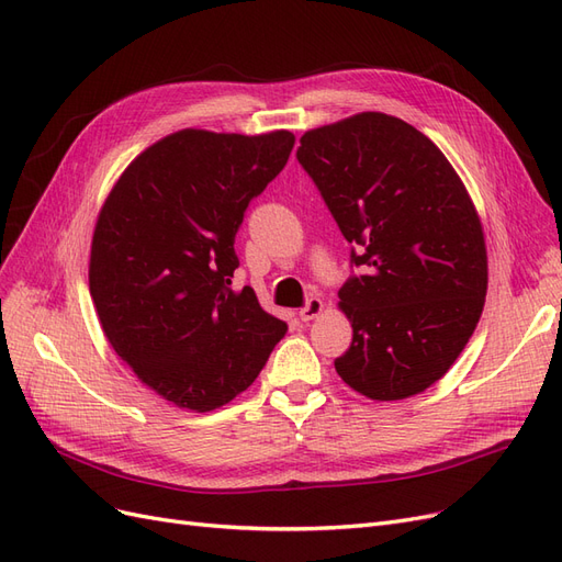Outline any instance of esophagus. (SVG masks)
<instances>
[{"mask_svg": "<svg viewBox=\"0 0 562 562\" xmlns=\"http://www.w3.org/2000/svg\"><path fill=\"white\" fill-rule=\"evenodd\" d=\"M323 307H326V304H323L321 297H310L307 304H304V307L300 310V318L302 321H314L316 316H321Z\"/></svg>", "mask_w": 562, "mask_h": 562, "instance_id": "1", "label": "esophagus"}]
</instances>
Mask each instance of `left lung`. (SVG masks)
<instances>
[{
    "mask_svg": "<svg viewBox=\"0 0 562 562\" xmlns=\"http://www.w3.org/2000/svg\"><path fill=\"white\" fill-rule=\"evenodd\" d=\"M297 161L363 269L337 293L353 330L337 375L372 401L422 394L467 347L487 293L462 178L427 135L382 112L307 131Z\"/></svg>",
    "mask_w": 562,
    "mask_h": 562,
    "instance_id": "1",
    "label": "left lung"
}]
</instances>
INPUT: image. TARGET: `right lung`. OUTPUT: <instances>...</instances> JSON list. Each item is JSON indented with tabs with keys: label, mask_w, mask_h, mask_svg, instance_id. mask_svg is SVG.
<instances>
[{
	"label": "right lung",
	"mask_w": 562,
	"mask_h": 562,
	"mask_svg": "<svg viewBox=\"0 0 562 562\" xmlns=\"http://www.w3.org/2000/svg\"><path fill=\"white\" fill-rule=\"evenodd\" d=\"M293 145L291 131L182 128L140 151L98 213L89 291L100 326L138 380L184 411L239 396L288 330L232 277L248 203Z\"/></svg>",
	"instance_id": "right-lung-1"
}]
</instances>
